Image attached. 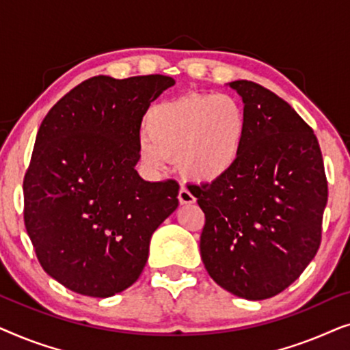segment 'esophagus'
Wrapping results in <instances>:
<instances>
[{
    "instance_id": "34e87169",
    "label": "esophagus",
    "mask_w": 350,
    "mask_h": 350,
    "mask_svg": "<svg viewBox=\"0 0 350 350\" xmlns=\"http://www.w3.org/2000/svg\"><path fill=\"white\" fill-rule=\"evenodd\" d=\"M178 200H180L181 205H189V204H194L196 202V198L189 193L188 189L181 186V189H180V193H178Z\"/></svg>"
}]
</instances>
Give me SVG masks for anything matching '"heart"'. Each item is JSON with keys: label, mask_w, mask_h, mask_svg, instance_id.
Instances as JSON below:
<instances>
[{"label": "heart", "mask_w": 350, "mask_h": 350, "mask_svg": "<svg viewBox=\"0 0 350 350\" xmlns=\"http://www.w3.org/2000/svg\"><path fill=\"white\" fill-rule=\"evenodd\" d=\"M247 131L245 109L232 95L191 92L150 109L138 156L150 170L175 159L185 178L213 183L237 165Z\"/></svg>", "instance_id": "obj_1"}]
</instances>
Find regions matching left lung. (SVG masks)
<instances>
[{
    "mask_svg": "<svg viewBox=\"0 0 350 350\" xmlns=\"http://www.w3.org/2000/svg\"><path fill=\"white\" fill-rule=\"evenodd\" d=\"M228 85L243 102L245 148L226 176L188 189L205 213L200 256L208 275L239 298L260 301L314 260L328 185L317 137L285 100L252 81Z\"/></svg>",
    "mask_w": 350,
    "mask_h": 350,
    "instance_id": "1",
    "label": "left lung"
}]
</instances>
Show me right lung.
I'll return each instance as SVG.
<instances>
[{
	"label": "right lung",
	"instance_id": "add662e5",
	"mask_svg": "<svg viewBox=\"0 0 350 350\" xmlns=\"http://www.w3.org/2000/svg\"><path fill=\"white\" fill-rule=\"evenodd\" d=\"M174 84L94 76L41 122L23 218L42 269L75 293L108 298L135 284L152 232L178 207L176 181L151 183L135 170L142 119Z\"/></svg>",
	"mask_w": 350,
	"mask_h": 350
}]
</instances>
